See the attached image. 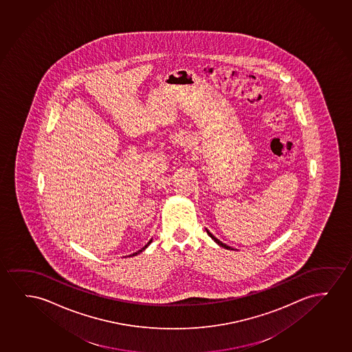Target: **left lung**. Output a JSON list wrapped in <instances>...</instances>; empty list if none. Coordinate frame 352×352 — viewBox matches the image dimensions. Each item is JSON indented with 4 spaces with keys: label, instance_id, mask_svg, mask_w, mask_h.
I'll return each instance as SVG.
<instances>
[{
    "label": "left lung",
    "instance_id": "8db88e82",
    "mask_svg": "<svg viewBox=\"0 0 352 352\" xmlns=\"http://www.w3.org/2000/svg\"><path fill=\"white\" fill-rule=\"evenodd\" d=\"M206 233H208V236H210V238L212 239L213 241H214V243H218V245H219V246H222V248H227V250H233V248H230V246H227V245H226V243H223L222 241H219V240H218L217 238H214V236H213L212 234H211V233H210V232H208V229H206Z\"/></svg>",
    "mask_w": 352,
    "mask_h": 352
}]
</instances>
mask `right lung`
<instances>
[{"label":"right lung","mask_w":352,"mask_h":352,"mask_svg":"<svg viewBox=\"0 0 352 352\" xmlns=\"http://www.w3.org/2000/svg\"><path fill=\"white\" fill-rule=\"evenodd\" d=\"M152 240H153V239H151V240H149L148 243H147V245H146V246H144V248H141V250H140V251H138V252H135L134 254H130L129 257H133V256H138V254H139V253H141V252H142V251H144V250H146V248H148L149 245H151V243H152Z\"/></svg>","instance_id":"add662e5"}]
</instances>
